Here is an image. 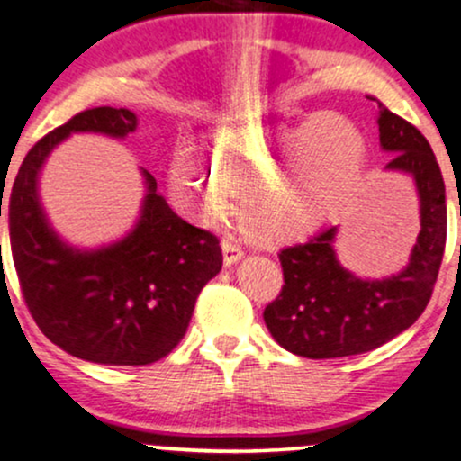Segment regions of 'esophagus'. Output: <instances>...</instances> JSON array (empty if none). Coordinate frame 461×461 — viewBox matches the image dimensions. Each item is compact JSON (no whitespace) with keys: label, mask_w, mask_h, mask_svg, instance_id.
Listing matches in <instances>:
<instances>
[{"label":"esophagus","mask_w":461,"mask_h":461,"mask_svg":"<svg viewBox=\"0 0 461 461\" xmlns=\"http://www.w3.org/2000/svg\"><path fill=\"white\" fill-rule=\"evenodd\" d=\"M242 256H245V251H242V247L238 245V242L223 240V262H225V267H231V264L240 262Z\"/></svg>","instance_id":"34e87169"}]
</instances>
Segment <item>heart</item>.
<instances>
[{"instance_id":"heart-1","label":"heart","mask_w":461,"mask_h":461,"mask_svg":"<svg viewBox=\"0 0 461 461\" xmlns=\"http://www.w3.org/2000/svg\"><path fill=\"white\" fill-rule=\"evenodd\" d=\"M368 142L333 110L299 121L251 119L223 130L214 158L184 139L173 149V197L199 223L227 214L240 194V221L262 242L308 236L331 219L366 171ZM309 203L305 204L304 201Z\"/></svg>"}]
</instances>
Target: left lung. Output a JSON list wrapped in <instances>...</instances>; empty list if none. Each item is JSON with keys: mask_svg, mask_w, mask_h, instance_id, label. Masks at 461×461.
<instances>
[{"mask_svg": "<svg viewBox=\"0 0 461 461\" xmlns=\"http://www.w3.org/2000/svg\"><path fill=\"white\" fill-rule=\"evenodd\" d=\"M379 145L393 153L385 171L414 179L420 234L403 271L362 279L336 258L338 227L305 245L279 251L282 293L264 310V322L285 351L310 359L357 356L411 327L429 303L447 245V194L429 142L405 119L379 104Z\"/></svg>", "mask_w": 461, "mask_h": 461, "instance_id": "left-lung-1", "label": "left lung"}]
</instances>
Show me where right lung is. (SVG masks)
Listing matches in <instances>:
<instances>
[{
    "mask_svg": "<svg viewBox=\"0 0 461 461\" xmlns=\"http://www.w3.org/2000/svg\"><path fill=\"white\" fill-rule=\"evenodd\" d=\"M136 125L128 108L76 114L32 147L8 199L10 251L32 319L62 351L108 366L168 356L188 330L201 288L223 267L219 238L179 219L147 171L139 221L113 245L71 247L47 221L39 176L56 145L77 131L125 139Z\"/></svg>",
    "mask_w": 461,
    "mask_h": 461,
    "instance_id": "1",
    "label": "right lung"
}]
</instances>
